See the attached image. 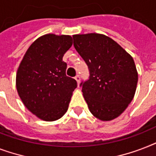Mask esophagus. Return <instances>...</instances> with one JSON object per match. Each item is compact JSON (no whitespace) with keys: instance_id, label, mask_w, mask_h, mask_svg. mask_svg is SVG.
I'll list each match as a JSON object with an SVG mask.
<instances>
[{"instance_id":"34e87169","label":"esophagus","mask_w":156,"mask_h":156,"mask_svg":"<svg viewBox=\"0 0 156 156\" xmlns=\"http://www.w3.org/2000/svg\"><path fill=\"white\" fill-rule=\"evenodd\" d=\"M74 78H75V80L77 81V83H78V84L79 85V83H80V76L78 75V74H77V75L74 77Z\"/></svg>"}]
</instances>
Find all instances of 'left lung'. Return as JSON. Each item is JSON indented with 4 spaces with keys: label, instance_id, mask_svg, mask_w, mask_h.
Wrapping results in <instances>:
<instances>
[{
    "label": "left lung",
    "instance_id": "obj_1",
    "mask_svg": "<svg viewBox=\"0 0 156 156\" xmlns=\"http://www.w3.org/2000/svg\"><path fill=\"white\" fill-rule=\"evenodd\" d=\"M73 39L90 71L89 79L80 84L88 108L103 121L118 117L136 91L138 78L133 57L102 34L74 35Z\"/></svg>",
    "mask_w": 156,
    "mask_h": 156
}]
</instances>
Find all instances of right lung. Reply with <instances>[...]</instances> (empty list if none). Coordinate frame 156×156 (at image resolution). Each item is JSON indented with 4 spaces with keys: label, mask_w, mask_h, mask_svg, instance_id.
Returning a JSON list of instances; mask_svg holds the SVG:
<instances>
[{
    "label": "right lung",
    "mask_w": 156,
    "mask_h": 156,
    "mask_svg": "<svg viewBox=\"0 0 156 156\" xmlns=\"http://www.w3.org/2000/svg\"><path fill=\"white\" fill-rule=\"evenodd\" d=\"M72 44L70 35H42L31 44L18 66V95L26 108L43 121L63 116L77 87L75 79L66 76L67 64L62 61Z\"/></svg>",
    "instance_id": "obj_1"
}]
</instances>
